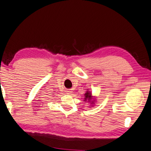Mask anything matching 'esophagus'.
Segmentation results:
<instances>
[{
	"label": "esophagus",
	"instance_id": "esophagus-1",
	"mask_svg": "<svg viewBox=\"0 0 151 151\" xmlns=\"http://www.w3.org/2000/svg\"><path fill=\"white\" fill-rule=\"evenodd\" d=\"M70 93H71V91H68V94H70Z\"/></svg>",
	"mask_w": 151,
	"mask_h": 151
}]
</instances>
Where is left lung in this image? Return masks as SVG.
Here are the masks:
<instances>
[{
    "mask_svg": "<svg viewBox=\"0 0 151 151\" xmlns=\"http://www.w3.org/2000/svg\"><path fill=\"white\" fill-rule=\"evenodd\" d=\"M92 99V96L91 92H89L88 91H86V93H85V98H84V101H88V102L91 103V104H94V101H92L91 100Z\"/></svg>",
    "mask_w": 151,
    "mask_h": 151,
    "instance_id": "1",
    "label": "left lung"
}]
</instances>
